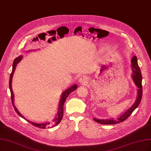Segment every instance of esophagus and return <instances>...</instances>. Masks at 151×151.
<instances>
[{"mask_svg":"<svg viewBox=\"0 0 151 151\" xmlns=\"http://www.w3.org/2000/svg\"><path fill=\"white\" fill-rule=\"evenodd\" d=\"M88 81V79L86 78V77L83 76L80 77V78L79 79V82L81 83V84H85Z\"/></svg>","mask_w":151,"mask_h":151,"instance_id":"obj_1","label":"esophagus"}]
</instances>
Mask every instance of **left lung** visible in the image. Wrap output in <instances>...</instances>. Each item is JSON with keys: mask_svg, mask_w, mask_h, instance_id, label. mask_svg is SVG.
<instances>
[{"mask_svg": "<svg viewBox=\"0 0 151 151\" xmlns=\"http://www.w3.org/2000/svg\"><path fill=\"white\" fill-rule=\"evenodd\" d=\"M132 62V78L134 81L135 84L138 87V90H137V98L135 103L132 106L126 111V112L123 114L121 115L119 118L116 119H93L96 122H98L99 124H116L119 123L122 121H125L127 119L129 116L132 113V112L134 111L138 106L139 105L141 101L142 96V75H141V69L139 68L138 64H137V59L136 56H134L132 57V59L131 60Z\"/></svg>", "mask_w": 151, "mask_h": 151, "instance_id": "8db88e82", "label": "left lung"}]
</instances>
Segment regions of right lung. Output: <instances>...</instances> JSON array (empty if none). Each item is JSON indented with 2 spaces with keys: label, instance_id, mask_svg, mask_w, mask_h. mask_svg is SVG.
I'll list each match as a JSON object with an SVG mask.
<instances>
[{
  "label": "right lung",
  "instance_id": "add662e5",
  "mask_svg": "<svg viewBox=\"0 0 151 151\" xmlns=\"http://www.w3.org/2000/svg\"><path fill=\"white\" fill-rule=\"evenodd\" d=\"M22 58V56H20V57H19L18 58H15V60L14 61L13 66H13L12 67V73H10V76L9 88H10V93H11V99H12V105H13L14 108V109L15 111V112L18 114L19 116L22 117V118H24V119H25V118H24V116H22L19 112V111L17 110V109L15 108V106H14V93H13L12 89V76H13V75H14V71L15 70V67L17 66V64L19 63L20 62ZM76 88H77V85H75L74 86L70 87L69 89H68V90H66L65 91H64L62 95H61V99H60V103H59L58 118H56V119L54 120L53 122H48V123H45V124H36V123H34V122H31L30 121H27H27L29 122V123H30L31 124L35 126L36 127H38V128H40V129H45L46 127L50 128V127H54L55 126L58 125L60 122L61 119H62V118H63V105H64V103H65V101L66 98L68 97V96L69 95L70 93L71 92L75 91Z\"/></svg>",
  "mask_w": 151,
  "mask_h": 151
}]
</instances>
